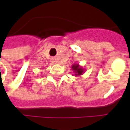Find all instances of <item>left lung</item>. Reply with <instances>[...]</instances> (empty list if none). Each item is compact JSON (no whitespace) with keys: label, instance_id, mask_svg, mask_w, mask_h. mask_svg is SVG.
Instances as JSON below:
<instances>
[{"label":"left lung","instance_id":"8db88e82","mask_svg":"<svg viewBox=\"0 0 130 130\" xmlns=\"http://www.w3.org/2000/svg\"><path fill=\"white\" fill-rule=\"evenodd\" d=\"M71 68L72 69L73 73L74 74V76L75 77L80 76V75H82L83 73L85 72L84 69L82 67H80L79 63H74V64H73Z\"/></svg>","mask_w":130,"mask_h":130}]
</instances>
